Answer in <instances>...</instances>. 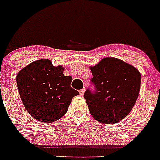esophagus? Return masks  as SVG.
Listing matches in <instances>:
<instances>
[{
  "instance_id": "1",
  "label": "esophagus",
  "mask_w": 160,
  "mask_h": 160,
  "mask_svg": "<svg viewBox=\"0 0 160 160\" xmlns=\"http://www.w3.org/2000/svg\"><path fill=\"white\" fill-rule=\"evenodd\" d=\"M84 92H85V88H83V89H81L80 91V95L83 96V94H84Z\"/></svg>"
}]
</instances>
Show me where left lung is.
Here are the masks:
<instances>
[{
    "mask_svg": "<svg viewBox=\"0 0 160 160\" xmlns=\"http://www.w3.org/2000/svg\"><path fill=\"white\" fill-rule=\"evenodd\" d=\"M91 70L94 89L88 88L83 97L91 116L103 124L119 122L129 114L137 101L140 72L115 58H103Z\"/></svg>",
    "mask_w": 160,
    "mask_h": 160,
    "instance_id": "8db88e82",
    "label": "left lung"
}]
</instances>
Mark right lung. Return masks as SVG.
I'll return each mask as SVG.
<instances>
[{"label": "right lung", "mask_w": 160, "mask_h": 160, "mask_svg": "<svg viewBox=\"0 0 160 160\" xmlns=\"http://www.w3.org/2000/svg\"><path fill=\"white\" fill-rule=\"evenodd\" d=\"M62 66H54L48 59L35 61L16 77L22 102L28 112L41 122L56 121L67 112L79 92L71 88L72 78L64 76Z\"/></svg>", "instance_id": "right-lung-1"}]
</instances>
